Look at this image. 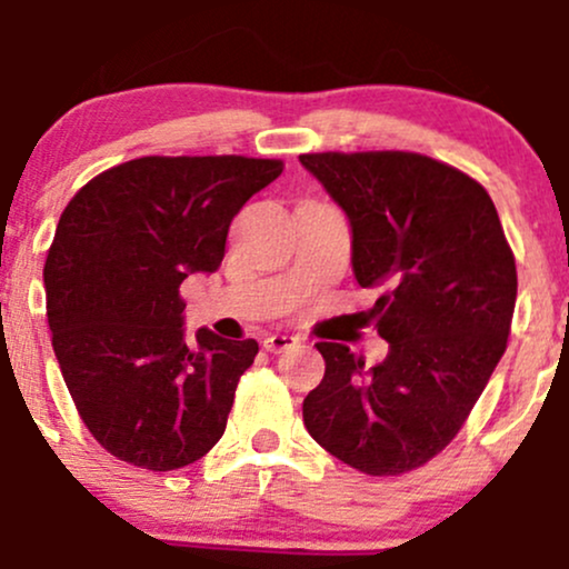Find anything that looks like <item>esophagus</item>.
Listing matches in <instances>:
<instances>
[{"instance_id": "34e87169", "label": "esophagus", "mask_w": 569, "mask_h": 569, "mask_svg": "<svg viewBox=\"0 0 569 569\" xmlns=\"http://www.w3.org/2000/svg\"><path fill=\"white\" fill-rule=\"evenodd\" d=\"M297 345H299V337L280 335V331H276V335H270V337H264V350H270V352L291 350V348H297Z\"/></svg>"}]
</instances>
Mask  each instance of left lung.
<instances>
[{"mask_svg": "<svg viewBox=\"0 0 569 569\" xmlns=\"http://www.w3.org/2000/svg\"><path fill=\"white\" fill-rule=\"evenodd\" d=\"M350 224L361 289L390 345L367 369L348 345L318 342L326 375L302 403L307 433L369 476L439 455L506 352L516 262L487 189L415 152L302 154Z\"/></svg>", "mask_w": 569, "mask_h": 569, "instance_id": "1", "label": "left lung"}]
</instances>
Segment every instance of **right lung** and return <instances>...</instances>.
<instances>
[{
  "mask_svg": "<svg viewBox=\"0 0 569 569\" xmlns=\"http://www.w3.org/2000/svg\"><path fill=\"white\" fill-rule=\"evenodd\" d=\"M283 162L141 158L96 176L63 208L44 262L53 350L93 439L130 466L176 471L227 428L257 339L198 329L179 286L224 259L234 213Z\"/></svg>",
  "mask_w": 569,
  "mask_h": 569,
  "instance_id": "right-lung-1",
  "label": "right lung"
}]
</instances>
